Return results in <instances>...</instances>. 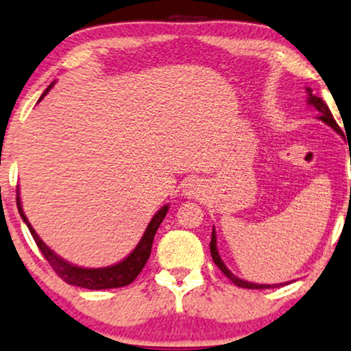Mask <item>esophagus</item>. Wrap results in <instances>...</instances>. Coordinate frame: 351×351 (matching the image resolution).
<instances>
[{
    "mask_svg": "<svg viewBox=\"0 0 351 351\" xmlns=\"http://www.w3.org/2000/svg\"><path fill=\"white\" fill-rule=\"evenodd\" d=\"M184 195L187 198H200L205 195V185L198 179H190L184 185Z\"/></svg>",
    "mask_w": 351,
    "mask_h": 351,
    "instance_id": "obj_1",
    "label": "esophagus"
}]
</instances>
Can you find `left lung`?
Wrapping results in <instances>:
<instances>
[{
  "label": "left lung",
  "mask_w": 351,
  "mask_h": 351,
  "mask_svg": "<svg viewBox=\"0 0 351 351\" xmlns=\"http://www.w3.org/2000/svg\"><path fill=\"white\" fill-rule=\"evenodd\" d=\"M306 90H308V104H311V106H314L315 109H317V112H319V119L322 120L324 123H327L328 127H332L335 130L337 133H340L341 135V130H340V127L339 125H337V122L334 120V117H332V114H330V110H328V107H327V104L322 101L321 97H317L315 96V94H313V89L311 88H306ZM210 252H211V257H213V262L216 263V265L219 267V270L223 271L224 275L228 276L229 280L232 281V283L234 285H237V287H241V288H249V289H267V288H276V287H283V283H280V285H257V283H250V281H244V280H241V278H237V276L234 275V274H231V271H229V268L224 265V262L221 261V257H219V254H218V249H216V234H215V228H213V232H211V242H210ZM287 285V283H285Z\"/></svg>",
  "instance_id": "8db88e82"
}]
</instances>
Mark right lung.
<instances>
[{
  "mask_svg": "<svg viewBox=\"0 0 351 351\" xmlns=\"http://www.w3.org/2000/svg\"><path fill=\"white\" fill-rule=\"evenodd\" d=\"M51 83L49 88L45 89V93L42 94L38 101H42L45 97V94L51 89ZM17 210H19L21 218L23 221L27 224L30 234H32L34 241H36L37 247L40 249V252L43 254V257L47 258V262L50 263L51 268L55 270V274L60 276L63 281H66L68 285H75V287H81L86 289H109V288H122L127 287V285L132 283L133 280L140 275V271L143 270V267L146 265L148 262L149 254H151V247H153V239L156 231H158L159 224L162 223L164 216H166L169 205L162 206L161 210L156 213L151 221L146 228L145 234H143L141 241L138 242L136 247L132 250V254L128 257H125L122 262L115 263V265L110 267H104V268H83V267H76L71 265L70 262L63 261L62 257H58L53 250H51L49 245L43 242L36 231H34L32 224L29 223L27 216L24 215L23 206H21V200H19V190H17Z\"/></svg>",
  "mask_w": 351,
  "mask_h": 351,
  "instance_id": "1",
  "label": "right lung"
}]
</instances>
